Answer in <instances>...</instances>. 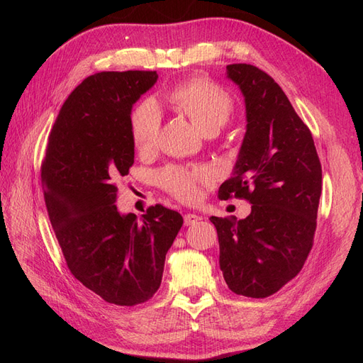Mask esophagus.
Masks as SVG:
<instances>
[{
    "label": "esophagus",
    "mask_w": 363,
    "mask_h": 363,
    "mask_svg": "<svg viewBox=\"0 0 363 363\" xmlns=\"http://www.w3.org/2000/svg\"><path fill=\"white\" fill-rule=\"evenodd\" d=\"M201 216L196 215V213H186L184 215V225H194L199 221H201Z\"/></svg>",
    "instance_id": "obj_1"
}]
</instances>
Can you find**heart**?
Wrapping results in <instances>:
<instances>
[{
  "instance_id": "b5f03b06",
  "label": "heart",
  "mask_w": 363,
  "mask_h": 363,
  "mask_svg": "<svg viewBox=\"0 0 363 363\" xmlns=\"http://www.w3.org/2000/svg\"><path fill=\"white\" fill-rule=\"evenodd\" d=\"M168 100L188 115L203 133L219 130L233 112V100L221 86L204 77H194L175 84L168 94ZM162 115L152 100L139 103L131 112V139L138 151L145 152L155 148ZM164 191L182 201H195L200 196V186L212 182V174L204 167H168L157 175Z\"/></svg>"
}]
</instances>
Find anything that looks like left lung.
<instances>
[{
    "label": "left lung",
    "instance_id": "left-lung-1",
    "mask_svg": "<svg viewBox=\"0 0 363 363\" xmlns=\"http://www.w3.org/2000/svg\"><path fill=\"white\" fill-rule=\"evenodd\" d=\"M227 79L244 95L247 131L218 196L245 199L251 213L211 221L227 286L265 298L292 280L309 256L323 171L311 130L274 79L247 63L228 65Z\"/></svg>",
    "mask_w": 363,
    "mask_h": 363
}]
</instances>
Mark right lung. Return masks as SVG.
Returning <instances> with one entry per match:
<instances>
[{
  "label": "right lung",
  "mask_w": 363,
  "mask_h": 363,
  "mask_svg": "<svg viewBox=\"0 0 363 363\" xmlns=\"http://www.w3.org/2000/svg\"><path fill=\"white\" fill-rule=\"evenodd\" d=\"M156 71L96 72L63 103L48 139L40 179L50 221L72 276L111 304L148 301L183 225L179 212L151 206L123 215L116 182L135 162L133 104Z\"/></svg>",
  "instance_id": "obj_1"
}]
</instances>
